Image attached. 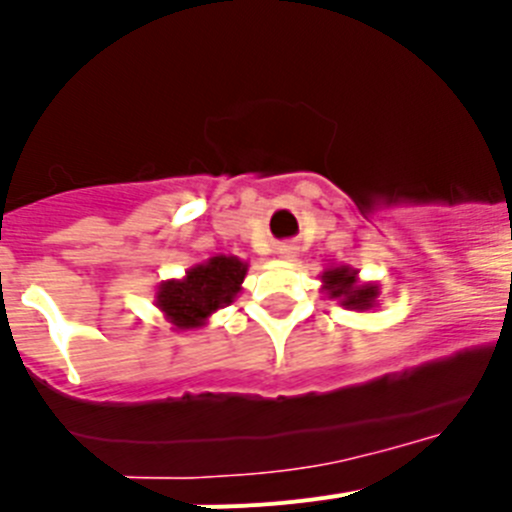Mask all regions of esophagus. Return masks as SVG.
<instances>
[{
    "label": "esophagus",
    "instance_id": "esophagus-1",
    "mask_svg": "<svg viewBox=\"0 0 512 512\" xmlns=\"http://www.w3.org/2000/svg\"><path fill=\"white\" fill-rule=\"evenodd\" d=\"M279 256H282L284 261H292L297 256L295 246H289V243H284V246H279Z\"/></svg>",
    "mask_w": 512,
    "mask_h": 512
}]
</instances>
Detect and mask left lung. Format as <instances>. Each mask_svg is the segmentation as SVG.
<instances>
[{
    "instance_id": "left-lung-1",
    "label": "left lung",
    "mask_w": 512,
    "mask_h": 512,
    "mask_svg": "<svg viewBox=\"0 0 512 512\" xmlns=\"http://www.w3.org/2000/svg\"><path fill=\"white\" fill-rule=\"evenodd\" d=\"M359 271L351 266H333L323 271V289L330 300H338L346 310H372L377 305L379 287L377 284H361L356 279Z\"/></svg>"
}]
</instances>
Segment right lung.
Returning a JSON list of instances; mask_svg holds the SVG:
<instances>
[{
	"instance_id": "obj_1",
	"label": "right lung",
	"mask_w": 512,
	"mask_h": 512,
	"mask_svg": "<svg viewBox=\"0 0 512 512\" xmlns=\"http://www.w3.org/2000/svg\"><path fill=\"white\" fill-rule=\"evenodd\" d=\"M248 264L238 256H212L187 271L184 279L164 282L156 292V307L176 330L202 328L212 312L230 305L241 292Z\"/></svg>"
}]
</instances>
